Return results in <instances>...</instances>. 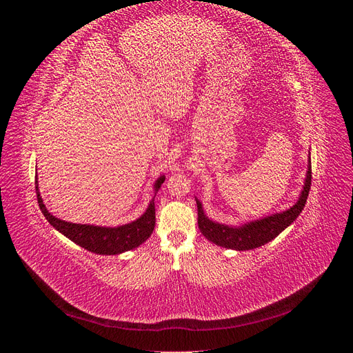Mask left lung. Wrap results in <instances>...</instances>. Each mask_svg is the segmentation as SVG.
Wrapping results in <instances>:
<instances>
[{
    "label": "left lung",
    "instance_id": "1",
    "mask_svg": "<svg viewBox=\"0 0 353 353\" xmlns=\"http://www.w3.org/2000/svg\"><path fill=\"white\" fill-rule=\"evenodd\" d=\"M311 181H312V169H311V153H309L307 170H306L303 188L294 205L287 210L272 213V215H268L265 218L241 223L239 227L212 221L210 218L206 216L205 210H203L201 201L196 199L199 228L203 236H205L209 241H212L216 245H221V248L232 249L237 252L261 248V245L274 240L276 236H280V234L287 227H290L292 223L297 219V216L301 215V212L306 205L309 188H311Z\"/></svg>",
    "mask_w": 353,
    "mask_h": 353
}]
</instances>
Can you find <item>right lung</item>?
Wrapping results in <instances>:
<instances>
[{
	"label": "right lung",
	"mask_w": 353,
	"mask_h": 353,
	"mask_svg": "<svg viewBox=\"0 0 353 353\" xmlns=\"http://www.w3.org/2000/svg\"><path fill=\"white\" fill-rule=\"evenodd\" d=\"M165 175H160L153 184L154 197L159 188L162 187ZM35 188L37 199L39 203V209L44 213L47 221L54 227L63 236L77 243L81 248L87 249L97 254H121L123 252L132 250L143 244L148 237L152 236L156 223V212H154V197L148 203V208L143 215L125 225L119 227H100L90 225V223H73L52 216L47 210L44 201L38 190V178L35 176Z\"/></svg>",
	"instance_id": "obj_1"
}]
</instances>
